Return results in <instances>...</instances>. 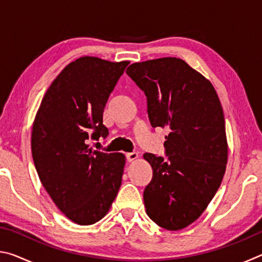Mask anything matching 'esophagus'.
Returning <instances> with one entry per match:
<instances>
[{
	"label": "esophagus",
	"instance_id": "34e87169",
	"mask_svg": "<svg viewBox=\"0 0 262 262\" xmlns=\"http://www.w3.org/2000/svg\"><path fill=\"white\" fill-rule=\"evenodd\" d=\"M126 156H127L128 162H134L135 159L139 158V154H137V152H128Z\"/></svg>",
	"mask_w": 262,
	"mask_h": 262
}]
</instances>
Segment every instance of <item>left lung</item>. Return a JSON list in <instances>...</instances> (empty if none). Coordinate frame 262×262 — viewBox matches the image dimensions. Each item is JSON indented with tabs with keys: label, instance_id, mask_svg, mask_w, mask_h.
Wrapping results in <instances>:
<instances>
[{
	"label": "left lung",
	"instance_id": "1",
	"mask_svg": "<svg viewBox=\"0 0 262 262\" xmlns=\"http://www.w3.org/2000/svg\"><path fill=\"white\" fill-rule=\"evenodd\" d=\"M126 73L148 100L152 127H167V159L143 158L152 180L143 193L147 215L171 231L196 221L220 188L228 163L224 113L211 82L178 57L135 62Z\"/></svg>",
	"mask_w": 262,
	"mask_h": 262
}]
</instances>
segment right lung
I'll list each match as a JSON object with an SVG mask.
<instances>
[{"label": "right lung", "instance_id": "add662e5", "mask_svg": "<svg viewBox=\"0 0 262 262\" xmlns=\"http://www.w3.org/2000/svg\"><path fill=\"white\" fill-rule=\"evenodd\" d=\"M128 63L78 57L52 82L35 114L31 149L39 179L79 225L103 219L121 186L125 155L97 151L89 140L107 136L104 107Z\"/></svg>", "mask_w": 262, "mask_h": 262}]
</instances>
